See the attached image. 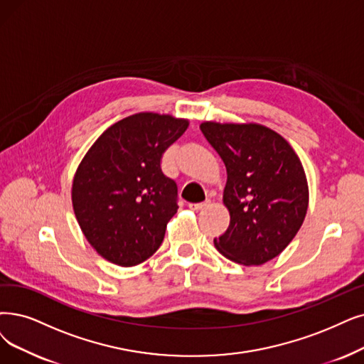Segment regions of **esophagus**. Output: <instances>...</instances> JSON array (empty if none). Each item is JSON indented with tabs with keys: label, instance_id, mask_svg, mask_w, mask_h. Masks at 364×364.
I'll return each instance as SVG.
<instances>
[{
	"label": "esophagus",
	"instance_id": "obj_1",
	"mask_svg": "<svg viewBox=\"0 0 364 364\" xmlns=\"http://www.w3.org/2000/svg\"><path fill=\"white\" fill-rule=\"evenodd\" d=\"M210 200H206V201H203V203H191L190 208L191 210H194V212H200V210H205V209H208L209 206H210Z\"/></svg>",
	"mask_w": 364,
	"mask_h": 364
}]
</instances>
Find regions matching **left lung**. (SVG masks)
<instances>
[{
	"instance_id": "1",
	"label": "left lung",
	"mask_w": 364,
	"mask_h": 364,
	"mask_svg": "<svg viewBox=\"0 0 364 364\" xmlns=\"http://www.w3.org/2000/svg\"><path fill=\"white\" fill-rule=\"evenodd\" d=\"M227 168L223 203L230 225L216 250L243 266L278 257L300 230L309 206L306 173L279 133L257 122L200 124Z\"/></svg>"
}]
</instances>
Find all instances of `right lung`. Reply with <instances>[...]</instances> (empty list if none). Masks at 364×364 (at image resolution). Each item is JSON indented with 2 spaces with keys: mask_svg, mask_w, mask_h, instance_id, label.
Wrapping results in <instances>:
<instances>
[{
  "mask_svg": "<svg viewBox=\"0 0 364 364\" xmlns=\"http://www.w3.org/2000/svg\"><path fill=\"white\" fill-rule=\"evenodd\" d=\"M190 121L140 112L114 122L82 158L71 203L86 240L110 263L133 267L161 245L178 212V186L161 158Z\"/></svg>",
  "mask_w": 364,
  "mask_h": 364,
  "instance_id": "add662e5",
  "label": "right lung"
}]
</instances>
